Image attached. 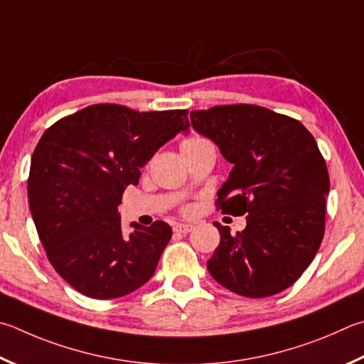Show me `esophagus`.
Wrapping results in <instances>:
<instances>
[{"label":"esophagus","mask_w":364,"mask_h":364,"mask_svg":"<svg viewBox=\"0 0 364 364\" xmlns=\"http://www.w3.org/2000/svg\"><path fill=\"white\" fill-rule=\"evenodd\" d=\"M193 230V224H175L173 232L175 234H188Z\"/></svg>","instance_id":"obj_1"}]
</instances>
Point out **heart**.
<instances>
[{
	"label": "heart",
	"instance_id": "b5f03b06",
	"mask_svg": "<svg viewBox=\"0 0 364 364\" xmlns=\"http://www.w3.org/2000/svg\"><path fill=\"white\" fill-rule=\"evenodd\" d=\"M199 141H207V140L202 136H191V138H188V140H184L183 143H199Z\"/></svg>",
	"mask_w": 364,
	"mask_h": 364
}]
</instances>
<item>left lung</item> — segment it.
<instances>
[{
	"label": "left lung",
	"instance_id": "left-lung-1",
	"mask_svg": "<svg viewBox=\"0 0 364 364\" xmlns=\"http://www.w3.org/2000/svg\"><path fill=\"white\" fill-rule=\"evenodd\" d=\"M191 124L234 165L218 191V208L247 215V228L237 234L215 223L221 240L208 272L247 297L291 287L325 234L329 176L315 138L296 119L256 105L191 111Z\"/></svg>",
	"mask_w": 364,
	"mask_h": 364
}]
</instances>
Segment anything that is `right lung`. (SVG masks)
Returning a JSON list of instances; mask_svg holds the SVG:
<instances>
[{
	"label": "right lung",
	"instance_id": "right-lung-1",
	"mask_svg": "<svg viewBox=\"0 0 364 364\" xmlns=\"http://www.w3.org/2000/svg\"><path fill=\"white\" fill-rule=\"evenodd\" d=\"M188 129L186 109L100 103L44 132L31 156L28 205L49 262L76 291L114 299L154 275L170 226L132 223L124 235L117 205L156 151Z\"/></svg>",
	"mask_w": 364,
	"mask_h": 364
}]
</instances>
